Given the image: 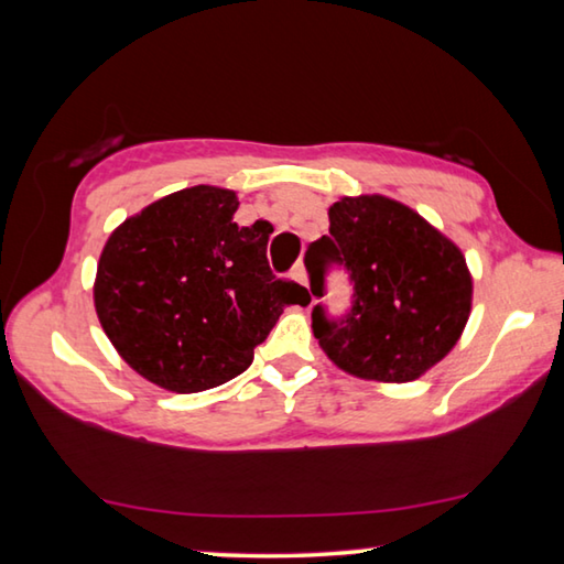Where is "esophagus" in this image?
<instances>
[{"label":"esophagus","instance_id":"1","mask_svg":"<svg viewBox=\"0 0 564 564\" xmlns=\"http://www.w3.org/2000/svg\"><path fill=\"white\" fill-rule=\"evenodd\" d=\"M293 279L299 281V283H303V285H308V271H305V265L303 263H299L293 269Z\"/></svg>","mask_w":564,"mask_h":564}]
</instances>
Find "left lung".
<instances>
[{
    "label": "left lung",
    "instance_id": "left-lung-1",
    "mask_svg": "<svg viewBox=\"0 0 564 564\" xmlns=\"http://www.w3.org/2000/svg\"><path fill=\"white\" fill-rule=\"evenodd\" d=\"M328 236L311 243L305 265L323 295L326 259L350 273L352 308L328 321L313 308V336L348 376L410 383L460 340L473 308V275L455 241L413 208L380 194L343 196L328 208Z\"/></svg>",
    "mask_w": 564,
    "mask_h": 564
}]
</instances>
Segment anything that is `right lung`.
<instances>
[{
  "label": "right lung",
  "mask_w": 564,
  "mask_h": 564,
  "mask_svg": "<svg viewBox=\"0 0 564 564\" xmlns=\"http://www.w3.org/2000/svg\"><path fill=\"white\" fill-rule=\"evenodd\" d=\"M231 188H181L129 216L104 243L94 308L129 368L159 388L202 393L241 376L305 291L271 273V224L241 228Z\"/></svg>",
  "instance_id": "right-lung-1"
}]
</instances>
